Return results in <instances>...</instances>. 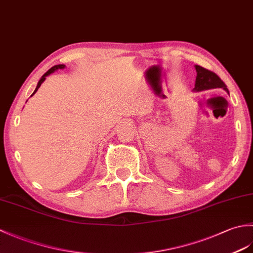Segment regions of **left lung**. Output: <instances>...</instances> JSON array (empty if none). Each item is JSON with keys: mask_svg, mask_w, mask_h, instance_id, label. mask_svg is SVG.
<instances>
[{"mask_svg": "<svg viewBox=\"0 0 253 253\" xmlns=\"http://www.w3.org/2000/svg\"><path fill=\"white\" fill-rule=\"evenodd\" d=\"M197 77H196V84L193 91L199 92V91L210 90V89H222L228 92V89L226 84L223 83V80L219 78L215 73L208 69L203 68L199 65H195Z\"/></svg>", "mask_w": 253, "mask_h": 253, "instance_id": "obj_1", "label": "left lung"}]
</instances>
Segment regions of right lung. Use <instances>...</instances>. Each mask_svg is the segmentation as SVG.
I'll use <instances>...</instances> for the list:
<instances>
[{"mask_svg":"<svg viewBox=\"0 0 253 253\" xmlns=\"http://www.w3.org/2000/svg\"><path fill=\"white\" fill-rule=\"evenodd\" d=\"M66 66L65 65H64V64H58V65H55V66H53V67H51L50 69H49V71H47L44 75H43V76H42L41 78H40V80H39V83H38V84H37V87H36V89H35V91H34V93H32L31 94V96L32 95H34L36 92H37V90L38 89H39L40 88V85L42 84V83H43L44 82V80L46 79V77L47 76H49V75L50 74H52V73H54L55 71H57V69H64V68H65Z\"/></svg>","mask_w":253,"mask_h":253,"instance_id":"1","label":"right lung"}]
</instances>
